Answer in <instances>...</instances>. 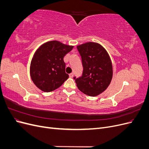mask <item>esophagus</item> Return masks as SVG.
<instances>
[{
    "instance_id": "esophagus-1",
    "label": "esophagus",
    "mask_w": 149,
    "mask_h": 149,
    "mask_svg": "<svg viewBox=\"0 0 149 149\" xmlns=\"http://www.w3.org/2000/svg\"><path fill=\"white\" fill-rule=\"evenodd\" d=\"M73 75H74V74H73V73H70V74H69V76H70V78H73Z\"/></svg>"
}]
</instances>
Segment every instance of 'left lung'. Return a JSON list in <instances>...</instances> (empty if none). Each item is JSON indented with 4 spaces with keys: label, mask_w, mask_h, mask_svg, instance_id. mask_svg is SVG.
<instances>
[{
    "label": "left lung",
    "mask_w": 149,
    "mask_h": 149,
    "mask_svg": "<svg viewBox=\"0 0 149 149\" xmlns=\"http://www.w3.org/2000/svg\"><path fill=\"white\" fill-rule=\"evenodd\" d=\"M81 56L82 76L74 79L78 88L89 96H96L109 86L112 78L111 58L101 45L88 42L77 46Z\"/></svg>",
    "instance_id": "8db88e82"
}]
</instances>
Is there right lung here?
Masks as SVG:
<instances>
[{
  "label": "right lung",
  "mask_w": 149,
  "mask_h": 149,
  "mask_svg": "<svg viewBox=\"0 0 149 149\" xmlns=\"http://www.w3.org/2000/svg\"><path fill=\"white\" fill-rule=\"evenodd\" d=\"M73 48V46L55 40L44 43L37 49L30 68L31 78L36 86L48 93L64 83L69 75L65 72L63 58Z\"/></svg>",
  "instance_id": "add662e5"
}]
</instances>
